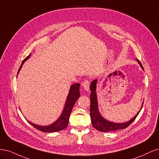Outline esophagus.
Wrapping results in <instances>:
<instances>
[{
    "label": "esophagus",
    "instance_id": "esophagus-1",
    "mask_svg": "<svg viewBox=\"0 0 159 159\" xmlns=\"http://www.w3.org/2000/svg\"><path fill=\"white\" fill-rule=\"evenodd\" d=\"M82 85H83L84 88L85 90L88 91L89 89V85H90V81H89V80H85L84 82H83V84H82Z\"/></svg>",
    "mask_w": 159,
    "mask_h": 159
}]
</instances>
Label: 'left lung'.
<instances>
[{"instance_id":"8db88e82","label":"left lung","mask_w":159,"mask_h":159,"mask_svg":"<svg viewBox=\"0 0 159 159\" xmlns=\"http://www.w3.org/2000/svg\"><path fill=\"white\" fill-rule=\"evenodd\" d=\"M138 63L141 66V68L143 69V67L141 63V61L137 60ZM97 80H93L91 82L90 85V91H91V95H90V117L91 119V123L94 128H95L99 131L102 132H109L112 131H116V130L125 129L128 126L131 125L134 119H136L137 115H139L140 111L143 107H142L141 110L137 113V114L132 118L129 121L123 123H115L113 122L108 121L107 120L105 119L99 112L98 110V99H97V95H96V84H97Z\"/></svg>"}]
</instances>
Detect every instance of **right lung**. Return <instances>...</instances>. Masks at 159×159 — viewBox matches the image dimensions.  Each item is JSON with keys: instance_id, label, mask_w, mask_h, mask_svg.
<instances>
[{"instance_id": "add662e5", "label": "right lung", "mask_w": 159, "mask_h": 159, "mask_svg": "<svg viewBox=\"0 0 159 159\" xmlns=\"http://www.w3.org/2000/svg\"><path fill=\"white\" fill-rule=\"evenodd\" d=\"M30 55L29 56H28L26 58L22 61V64L18 69V74L19 73V71H20L23 64L25 63V61L26 60L29 58ZM18 74H17V75H18ZM80 84L79 83L74 84L71 85L69 93L68 95V97H67V99L66 101V103H65V106L63 110V112H62V113L61 114L60 117L57 119V121H56L54 123H52L50 125H48V126H41V125H36V124H34L30 121L28 122L30 123L31 125H32L36 129L45 133H54V132L60 131H61V130L64 129L68 125L70 113L71 112L72 109H73L74 105L77 99H78L80 96Z\"/></svg>"}]
</instances>
